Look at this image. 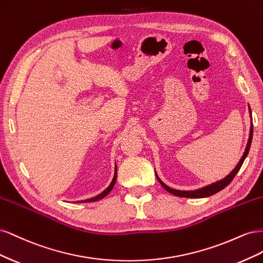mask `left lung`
Segmentation results:
<instances>
[{"mask_svg": "<svg viewBox=\"0 0 263 263\" xmlns=\"http://www.w3.org/2000/svg\"><path fill=\"white\" fill-rule=\"evenodd\" d=\"M251 113V110H250ZM252 133H253V125L251 123V127H250V134H249V140H248V144H247V147H246V150L243 153V156L242 158L240 159L239 163H238L236 165V168L232 171V173L228 174V176L222 179L216 183H213V184L206 186V187H203V189H200V190H196V191H179V190H174V189H171L169 187L168 185H165L164 183L158 178V176L156 174V177L158 179V181L160 182V184L164 187L165 191H168L169 193L176 195V196H179V197H193V198H200V197H208V196H211V195H214L216 194L217 192H219V191H221L222 189H225L230 182H232L235 178L236 174L238 173V171L240 170L241 165L245 161V159L247 157V155H248L249 153V149H250V146H251V140H252Z\"/></svg>", "mask_w": 263, "mask_h": 263, "instance_id": "1", "label": "left lung"}]
</instances>
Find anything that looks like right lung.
<instances>
[{
  "mask_svg": "<svg viewBox=\"0 0 263 263\" xmlns=\"http://www.w3.org/2000/svg\"><path fill=\"white\" fill-rule=\"evenodd\" d=\"M116 179H117V166L115 165V173H114V178H113V180H112V182H110V184H109V186L105 190V191H103V192L100 194V195H98V196H95V197H92V198H89V200H85V201H81V202H95V201H99V200H101V198H103V197H105L110 191H112V189L114 187V184H115V182H116Z\"/></svg>",
  "mask_w": 263,
  "mask_h": 263,
  "instance_id": "1",
  "label": "right lung"
}]
</instances>
